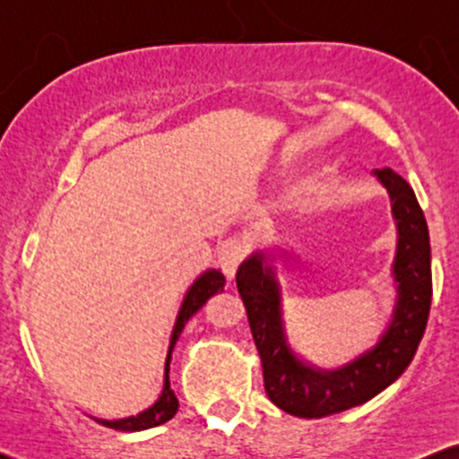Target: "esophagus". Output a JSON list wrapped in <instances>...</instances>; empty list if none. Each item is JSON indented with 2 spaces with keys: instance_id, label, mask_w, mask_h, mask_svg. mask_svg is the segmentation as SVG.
Here are the masks:
<instances>
[{
  "instance_id": "34e87169",
  "label": "esophagus",
  "mask_w": 459,
  "mask_h": 459,
  "mask_svg": "<svg viewBox=\"0 0 459 459\" xmlns=\"http://www.w3.org/2000/svg\"><path fill=\"white\" fill-rule=\"evenodd\" d=\"M244 256H246V246L241 244L239 239H235V237L233 239H226L224 244L220 246L218 263H220V267H222L226 278L235 276L237 267H239V263L244 261Z\"/></svg>"
}]
</instances>
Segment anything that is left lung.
<instances>
[{"label":"left lung","mask_w":459,"mask_h":459,"mask_svg":"<svg viewBox=\"0 0 459 459\" xmlns=\"http://www.w3.org/2000/svg\"><path fill=\"white\" fill-rule=\"evenodd\" d=\"M391 196L397 222L393 276L397 304L376 345L345 367H310L287 343L281 287L270 256L255 252L237 270V291L244 299L252 339L261 356L263 382L272 403L293 416L321 419L376 397L408 368L423 339L431 307V250L423 209L408 181L391 168L373 170Z\"/></svg>","instance_id":"obj_1"}]
</instances>
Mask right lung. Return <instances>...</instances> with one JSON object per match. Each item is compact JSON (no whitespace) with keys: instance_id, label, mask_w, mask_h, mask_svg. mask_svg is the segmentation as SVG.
<instances>
[{"instance_id":"add662e5","label":"right lung","mask_w":459,"mask_h":459,"mask_svg":"<svg viewBox=\"0 0 459 459\" xmlns=\"http://www.w3.org/2000/svg\"><path fill=\"white\" fill-rule=\"evenodd\" d=\"M224 273L220 270H207L204 273H200L196 278V282L189 287V291L183 298L181 310H178L177 321H175V328H172V336H170V347H168V358H166V380H163V391L160 394L155 403L151 405L149 410L144 412L135 414V416H127V419H118V420H105V419H97L99 423L105 425V428H112V429H120V431H140V429H149V428H157V425L166 423L170 420L172 416L177 414L178 410V399L175 391L170 388V358H172V350H175L178 336H181L183 328L189 321V317L198 313L200 308L204 307L209 298L215 296V293L224 291Z\"/></svg>"}]
</instances>
